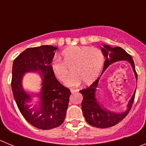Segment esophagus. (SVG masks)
Here are the masks:
<instances>
[{
  "mask_svg": "<svg viewBox=\"0 0 146 146\" xmlns=\"http://www.w3.org/2000/svg\"><path fill=\"white\" fill-rule=\"evenodd\" d=\"M77 91H78L77 89H71V92H72V94H74V93L77 92Z\"/></svg>",
  "mask_w": 146,
  "mask_h": 146,
  "instance_id": "esophagus-1",
  "label": "esophagus"
}]
</instances>
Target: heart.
<instances>
[{
  "label": "heart",
  "mask_w": 146,
  "mask_h": 146,
  "mask_svg": "<svg viewBox=\"0 0 146 146\" xmlns=\"http://www.w3.org/2000/svg\"><path fill=\"white\" fill-rule=\"evenodd\" d=\"M63 60L57 57L52 59L50 66L58 80L64 81L69 73L72 74L65 81L69 87L78 86L83 81L85 84L94 82L102 69L104 55L97 47H72L62 52Z\"/></svg>",
  "instance_id": "1"
}]
</instances>
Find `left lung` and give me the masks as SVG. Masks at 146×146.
<instances>
[{"mask_svg": "<svg viewBox=\"0 0 146 146\" xmlns=\"http://www.w3.org/2000/svg\"><path fill=\"white\" fill-rule=\"evenodd\" d=\"M102 51L104 57L106 58L102 72L114 62L123 60H128L132 66L136 80H137V74L135 70L133 59L124 50L120 47H111L108 45H104V47H102ZM99 80V77L91 86L80 91L83 96L81 106L85 119L89 124L97 128H108L116 125L127 115L135 100L136 90L130 99L128 104V109L126 111L121 113H112L104 109L102 105L99 104L96 99V91L98 88Z\"/></svg>", "mask_w": 146, "mask_h": 146, "instance_id": "1", "label": "left lung"}]
</instances>
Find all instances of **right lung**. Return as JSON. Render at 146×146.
Wrapping results in <instances>:
<instances>
[{
    "label": "right lung",
    "mask_w": 146,
    "mask_h": 146,
    "mask_svg": "<svg viewBox=\"0 0 146 146\" xmlns=\"http://www.w3.org/2000/svg\"><path fill=\"white\" fill-rule=\"evenodd\" d=\"M51 45L30 47L18 55L13 62L11 89L19 110L28 123L40 129H51L64 121L71 91L56 79L50 63L54 51ZM37 71L42 74L41 101L38 110L30 109L26 103L30 95L23 90L21 78L25 72Z\"/></svg>",
    "instance_id": "add662e5"
}]
</instances>
